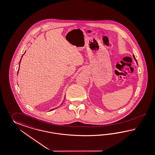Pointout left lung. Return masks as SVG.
Here are the masks:
<instances>
[{
	"label": "left lung",
	"mask_w": 155,
	"mask_h": 155,
	"mask_svg": "<svg viewBox=\"0 0 155 155\" xmlns=\"http://www.w3.org/2000/svg\"><path fill=\"white\" fill-rule=\"evenodd\" d=\"M133 57H134V59H135V61H136V62L137 63V60H136V58H135V57H134V55H133Z\"/></svg>",
	"instance_id": "1"
}]
</instances>
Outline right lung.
Wrapping results in <instances>:
<instances>
[{"mask_svg": "<svg viewBox=\"0 0 155 155\" xmlns=\"http://www.w3.org/2000/svg\"><path fill=\"white\" fill-rule=\"evenodd\" d=\"M25 52H26V51H25ZM25 53H24V54H25ZM22 58H21V59H22ZM21 61H19V64H20V63H21ZM19 68H18V71H19ZM54 109L50 110V111H52V110H54Z\"/></svg>", "mask_w": 155, "mask_h": 155, "instance_id": "right-lung-1", "label": "right lung"}]
</instances>
